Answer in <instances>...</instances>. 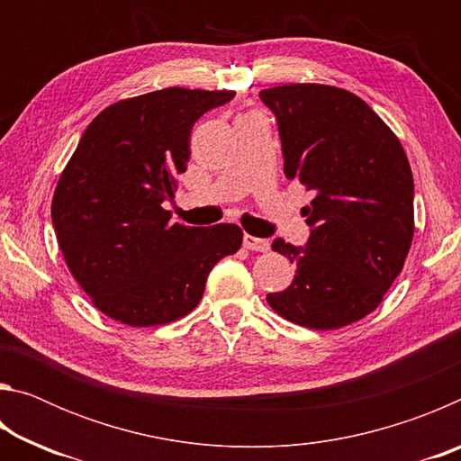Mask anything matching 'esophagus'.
I'll list each match as a JSON object with an SVG mask.
<instances>
[{
    "label": "esophagus",
    "mask_w": 461,
    "mask_h": 461,
    "mask_svg": "<svg viewBox=\"0 0 461 461\" xmlns=\"http://www.w3.org/2000/svg\"><path fill=\"white\" fill-rule=\"evenodd\" d=\"M244 248L252 249V252H268L270 241L262 238H254V236H244Z\"/></svg>",
    "instance_id": "1"
}]
</instances>
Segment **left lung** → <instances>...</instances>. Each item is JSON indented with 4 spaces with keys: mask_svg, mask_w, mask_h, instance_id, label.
Wrapping results in <instances>:
<instances>
[{
    "mask_svg": "<svg viewBox=\"0 0 461 461\" xmlns=\"http://www.w3.org/2000/svg\"><path fill=\"white\" fill-rule=\"evenodd\" d=\"M278 120L285 175L315 193L303 207L311 238L272 249L296 264L267 294L286 321L339 330L370 315L401 275L415 236L412 173L401 140L354 93L319 83L260 91Z\"/></svg>",
    "mask_w": 461,
    "mask_h": 461,
    "instance_id": "8db88e82",
    "label": "left lung"
}]
</instances>
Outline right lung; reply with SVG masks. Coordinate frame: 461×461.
I'll list each match as a JSON object with an SVG mask.
<instances>
[{
    "instance_id": "1",
    "label": "right lung",
    "mask_w": 461,
    "mask_h": 461,
    "mask_svg": "<svg viewBox=\"0 0 461 461\" xmlns=\"http://www.w3.org/2000/svg\"><path fill=\"white\" fill-rule=\"evenodd\" d=\"M233 95L168 87L115 101L60 173L50 205L59 248L109 319L154 327L189 315L212 268L240 249L238 225L191 228L162 207L186 170L194 122Z\"/></svg>"
}]
</instances>
